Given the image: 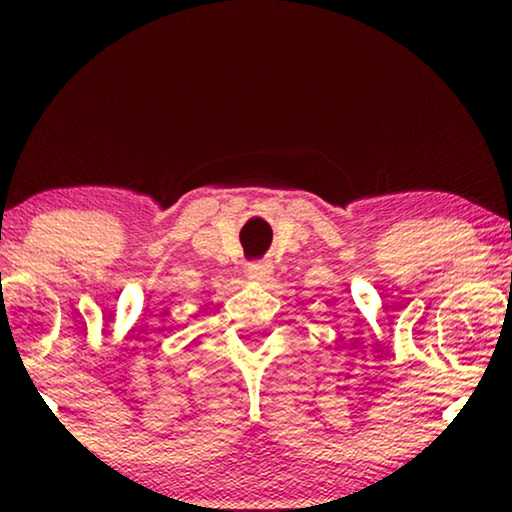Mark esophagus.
<instances>
[{
	"instance_id": "1",
	"label": "esophagus",
	"mask_w": 512,
	"mask_h": 512,
	"mask_svg": "<svg viewBox=\"0 0 512 512\" xmlns=\"http://www.w3.org/2000/svg\"><path fill=\"white\" fill-rule=\"evenodd\" d=\"M270 275H272V268L268 263H251L249 265V277L251 279H261V282H263V279H268Z\"/></svg>"
}]
</instances>
